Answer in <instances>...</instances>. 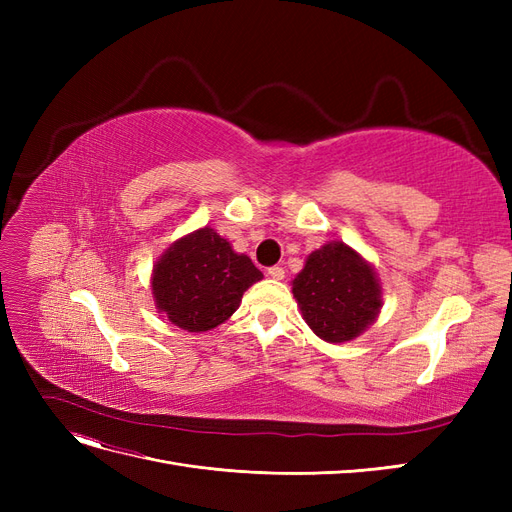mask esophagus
<instances>
[{
	"mask_svg": "<svg viewBox=\"0 0 512 512\" xmlns=\"http://www.w3.org/2000/svg\"><path fill=\"white\" fill-rule=\"evenodd\" d=\"M284 267H271L269 271H267V275L271 277V280H284Z\"/></svg>",
	"mask_w": 512,
	"mask_h": 512,
	"instance_id": "1",
	"label": "esophagus"
}]
</instances>
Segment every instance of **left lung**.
I'll use <instances>...</instances> for the list:
<instances>
[{
	"instance_id": "obj_1",
	"label": "left lung",
	"mask_w": 512,
	"mask_h": 512,
	"mask_svg": "<svg viewBox=\"0 0 512 512\" xmlns=\"http://www.w3.org/2000/svg\"><path fill=\"white\" fill-rule=\"evenodd\" d=\"M292 294L307 327L329 344L363 335L382 309L374 265L342 241L324 243L307 256L292 280Z\"/></svg>"
}]
</instances>
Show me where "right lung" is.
<instances>
[{
  "instance_id": "right-lung-1",
  "label": "right lung",
  "mask_w": 512,
  "mask_h": 512,
  "mask_svg": "<svg viewBox=\"0 0 512 512\" xmlns=\"http://www.w3.org/2000/svg\"><path fill=\"white\" fill-rule=\"evenodd\" d=\"M262 280L250 256L211 226L177 239L151 271L156 309L175 327L205 333L237 312L243 292Z\"/></svg>"
}]
</instances>
